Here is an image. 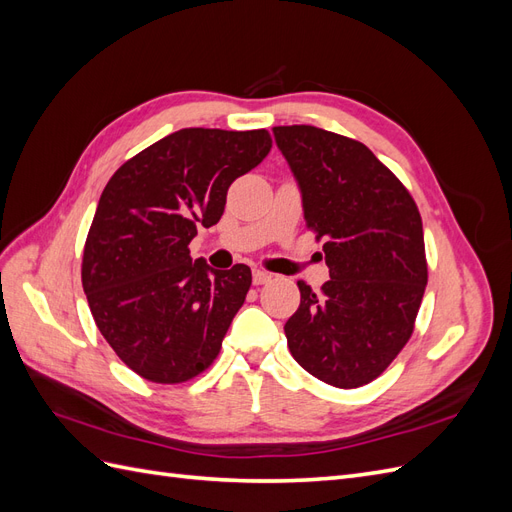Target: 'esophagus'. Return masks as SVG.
I'll list each match as a JSON object with an SVG mask.
<instances>
[{
	"label": "esophagus",
	"mask_w": 512,
	"mask_h": 512,
	"mask_svg": "<svg viewBox=\"0 0 512 512\" xmlns=\"http://www.w3.org/2000/svg\"><path fill=\"white\" fill-rule=\"evenodd\" d=\"M252 282H254V286H262V284H269V282H271V273H267V271H260V269H256V271L252 273Z\"/></svg>",
	"instance_id": "obj_1"
}]
</instances>
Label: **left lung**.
<instances>
[{
	"instance_id": "left-lung-1",
	"label": "left lung",
	"mask_w": 512,
	"mask_h": 512,
	"mask_svg": "<svg viewBox=\"0 0 512 512\" xmlns=\"http://www.w3.org/2000/svg\"><path fill=\"white\" fill-rule=\"evenodd\" d=\"M275 143L303 198L307 228L324 239L329 282H297L301 305L284 324L290 354L337 389L376 380L408 344L427 286L421 213L363 143L314 126H277Z\"/></svg>"
}]
</instances>
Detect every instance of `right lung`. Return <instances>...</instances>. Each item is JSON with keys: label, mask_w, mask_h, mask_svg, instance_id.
Instances as JSON below:
<instances>
[{"label": "right lung", "mask_w": 512, "mask_h": 512, "mask_svg": "<svg viewBox=\"0 0 512 512\" xmlns=\"http://www.w3.org/2000/svg\"><path fill=\"white\" fill-rule=\"evenodd\" d=\"M271 151L267 130L183 128L136 153L106 183L83 252L100 333L138 376L179 384L213 363L252 271L192 260L196 228L218 224L230 183Z\"/></svg>", "instance_id": "obj_1"}]
</instances>
